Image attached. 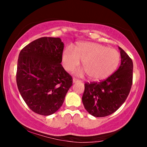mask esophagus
Instances as JSON below:
<instances>
[{"label": "esophagus", "mask_w": 147, "mask_h": 147, "mask_svg": "<svg viewBox=\"0 0 147 147\" xmlns=\"http://www.w3.org/2000/svg\"><path fill=\"white\" fill-rule=\"evenodd\" d=\"M80 82L79 80L76 79V78H73V83H76V82Z\"/></svg>", "instance_id": "1"}]
</instances>
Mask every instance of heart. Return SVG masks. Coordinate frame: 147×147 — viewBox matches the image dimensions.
<instances>
[{
  "instance_id": "obj_1",
  "label": "heart",
  "mask_w": 147,
  "mask_h": 147,
  "mask_svg": "<svg viewBox=\"0 0 147 147\" xmlns=\"http://www.w3.org/2000/svg\"><path fill=\"white\" fill-rule=\"evenodd\" d=\"M62 64L67 71L77 67L82 61V67L93 80H102L111 76L117 69L121 56L115 49L94 42L78 43L74 50L67 46L62 53ZM80 71V74H83Z\"/></svg>"
}]
</instances>
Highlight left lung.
I'll list each match as a JSON object with an SVG mask.
<instances>
[{"label": "left lung", "mask_w": 147, "mask_h": 147, "mask_svg": "<svg viewBox=\"0 0 147 147\" xmlns=\"http://www.w3.org/2000/svg\"><path fill=\"white\" fill-rule=\"evenodd\" d=\"M121 62L113 74L99 82L85 84L84 108L91 115L103 117L116 111L127 98L133 79V62L121 47Z\"/></svg>", "instance_id": "8db88e82"}]
</instances>
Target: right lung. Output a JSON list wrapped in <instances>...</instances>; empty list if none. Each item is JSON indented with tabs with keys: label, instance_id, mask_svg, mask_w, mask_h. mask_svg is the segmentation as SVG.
<instances>
[{
	"label": "right lung",
	"instance_id": "1",
	"mask_svg": "<svg viewBox=\"0 0 147 147\" xmlns=\"http://www.w3.org/2000/svg\"><path fill=\"white\" fill-rule=\"evenodd\" d=\"M64 44L59 38L36 39L20 52L16 74L17 88L30 109L50 115L62 106L72 77L61 65Z\"/></svg>",
	"mask_w": 147,
	"mask_h": 147
}]
</instances>
